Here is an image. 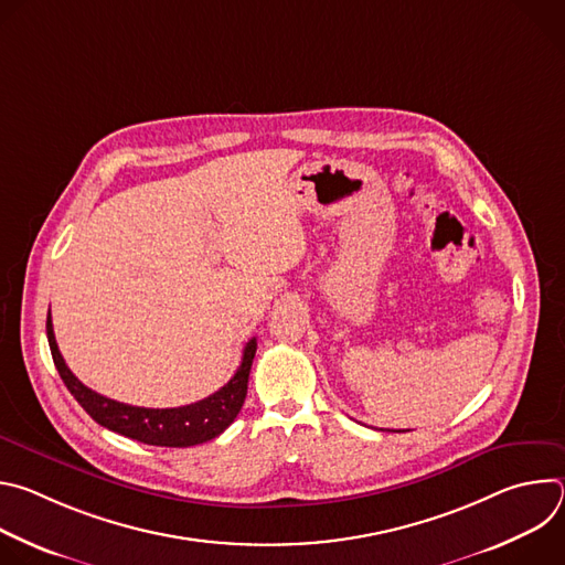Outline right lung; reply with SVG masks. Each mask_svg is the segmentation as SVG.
<instances>
[{
  "instance_id": "add662e5",
  "label": "right lung",
  "mask_w": 565,
  "mask_h": 565,
  "mask_svg": "<svg viewBox=\"0 0 565 565\" xmlns=\"http://www.w3.org/2000/svg\"><path fill=\"white\" fill-rule=\"evenodd\" d=\"M46 338L51 347V355L55 362V369L71 391V395L98 425L127 436L131 440L156 445V447H192L207 443L216 436H221L236 418V414L244 407V399L248 393V377L250 366L257 353V340L253 338L246 349L244 358H241V366L232 375V380L221 386L216 393L207 395L205 399L194 402V405L174 407V409H147V407H131L125 402H116L111 397H105L89 386L79 382L71 369L64 364V358L60 355L53 324H51V310L46 317Z\"/></svg>"
}]
</instances>
